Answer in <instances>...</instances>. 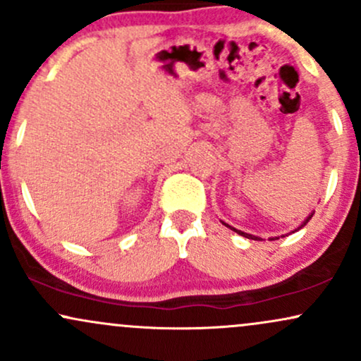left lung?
Wrapping results in <instances>:
<instances>
[{"label": "left lung", "instance_id": "left-lung-1", "mask_svg": "<svg viewBox=\"0 0 361 361\" xmlns=\"http://www.w3.org/2000/svg\"><path fill=\"white\" fill-rule=\"evenodd\" d=\"M312 215H314V212H310V214L307 215V217H305V221H304V222H302V224H300V226H299V227H297V229L290 231V233H288V234H293V233H297V231H300V229H302V227H304V226H305V224H307V222L310 221V219H312ZM221 222H222V224H224V226H226V227H229V229H231V231H234V233H238L239 235H243V238L252 239V241H263V239H261V238H258V235H252V234L243 233V231L235 229V227H233V226H229V224H226V222H224V221H221ZM288 234H283V235H281V238H285V235H288ZM276 239H280V235H279V238H271V241H276Z\"/></svg>", "mask_w": 361, "mask_h": 361}]
</instances>
